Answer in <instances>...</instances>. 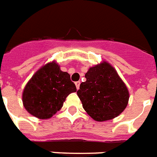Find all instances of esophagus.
I'll return each mask as SVG.
<instances>
[{
	"mask_svg": "<svg viewBox=\"0 0 157 157\" xmlns=\"http://www.w3.org/2000/svg\"><path fill=\"white\" fill-rule=\"evenodd\" d=\"M75 85H76V87L77 90H79V88H80V85H81V82L80 81H76L75 82Z\"/></svg>",
	"mask_w": 157,
	"mask_h": 157,
	"instance_id": "esophagus-1",
	"label": "esophagus"
}]
</instances>
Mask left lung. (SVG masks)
Here are the masks:
<instances>
[{
    "label": "left lung",
    "mask_w": 157,
    "mask_h": 157,
    "mask_svg": "<svg viewBox=\"0 0 157 157\" xmlns=\"http://www.w3.org/2000/svg\"><path fill=\"white\" fill-rule=\"evenodd\" d=\"M77 95L83 108L94 120L115 118L127 107L129 93L114 67L108 63L90 67Z\"/></svg>",
    "instance_id": "obj_1"
}]
</instances>
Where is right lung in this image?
Listing matches in <instances>:
<instances>
[{"mask_svg": "<svg viewBox=\"0 0 157 157\" xmlns=\"http://www.w3.org/2000/svg\"><path fill=\"white\" fill-rule=\"evenodd\" d=\"M76 91L70 75L52 62L41 67L26 84L22 94L24 107L39 118H49L63 106L71 93Z\"/></svg>", "mask_w": 157, "mask_h": 157, "instance_id": "1", "label": "right lung"}]
</instances>
